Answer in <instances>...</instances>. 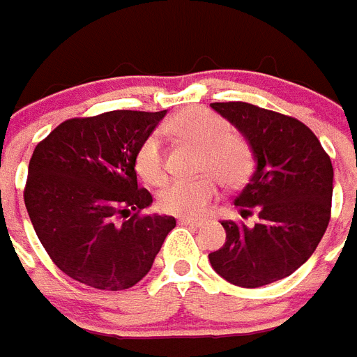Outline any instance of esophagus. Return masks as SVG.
<instances>
[{
    "label": "esophagus",
    "mask_w": 357,
    "mask_h": 357,
    "mask_svg": "<svg viewBox=\"0 0 357 357\" xmlns=\"http://www.w3.org/2000/svg\"><path fill=\"white\" fill-rule=\"evenodd\" d=\"M179 224H187V226H195V228H200L202 220H198V218H190V217H181L179 218Z\"/></svg>",
    "instance_id": "obj_1"
}]
</instances>
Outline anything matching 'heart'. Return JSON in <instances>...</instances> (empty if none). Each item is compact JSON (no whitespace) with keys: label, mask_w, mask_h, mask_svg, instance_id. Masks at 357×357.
<instances>
[{"label":"heart","mask_w":357,"mask_h":357,"mask_svg":"<svg viewBox=\"0 0 357 357\" xmlns=\"http://www.w3.org/2000/svg\"><path fill=\"white\" fill-rule=\"evenodd\" d=\"M167 129L179 139L200 146V170L207 174L198 179L168 181L157 195V206L165 213L196 217L217 198L215 176L226 187H237L248 178L252 168L250 144L241 135L231 133L228 120L217 113L204 107L183 109L168 120ZM135 170L148 185L165 179L167 168L159 133H150L140 142L135 153Z\"/></svg>","instance_id":"b5f03b06"}]
</instances>
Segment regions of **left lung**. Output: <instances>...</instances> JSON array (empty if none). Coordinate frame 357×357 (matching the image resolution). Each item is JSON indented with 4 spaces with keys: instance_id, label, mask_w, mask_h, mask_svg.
<instances>
[{
    "instance_id": "1",
    "label": "left lung",
    "mask_w": 357,
    "mask_h": 357,
    "mask_svg": "<svg viewBox=\"0 0 357 357\" xmlns=\"http://www.w3.org/2000/svg\"><path fill=\"white\" fill-rule=\"evenodd\" d=\"M248 140L255 170L235 196L241 217L224 220L226 243L209 254L226 282L254 289L291 276L310 259L332 211L333 167L315 133L293 116L244 102L211 103Z\"/></svg>"
}]
</instances>
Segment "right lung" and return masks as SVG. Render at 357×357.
<instances>
[{
	"label": "right lung",
	"instance_id": "1",
	"mask_svg": "<svg viewBox=\"0 0 357 357\" xmlns=\"http://www.w3.org/2000/svg\"><path fill=\"white\" fill-rule=\"evenodd\" d=\"M165 114L70 119L36 144L25 207L47 255L75 282L102 291L133 287L176 226L174 217L140 215L153 200L135 172L137 148Z\"/></svg>",
	"mask_w": 357,
	"mask_h": 357
}]
</instances>
